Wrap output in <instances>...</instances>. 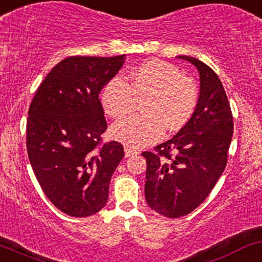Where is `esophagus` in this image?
Masks as SVG:
<instances>
[{
	"mask_svg": "<svg viewBox=\"0 0 262 262\" xmlns=\"http://www.w3.org/2000/svg\"><path fill=\"white\" fill-rule=\"evenodd\" d=\"M124 151H125V157H134V155L139 154V150H138V149L129 148V146H125Z\"/></svg>",
	"mask_w": 262,
	"mask_h": 262,
	"instance_id": "obj_1",
	"label": "esophagus"
}]
</instances>
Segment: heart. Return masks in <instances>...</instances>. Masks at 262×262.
<instances>
[{
	"instance_id": "b5f03b06",
	"label": "heart",
	"mask_w": 262,
	"mask_h": 262,
	"mask_svg": "<svg viewBox=\"0 0 262 262\" xmlns=\"http://www.w3.org/2000/svg\"><path fill=\"white\" fill-rule=\"evenodd\" d=\"M145 114L132 116L112 126V136L126 145L139 148L158 142L169 132L182 129L190 120L198 104V89L170 63L148 61L132 71L126 80L112 77L100 92V103L112 118H122L137 107Z\"/></svg>"
}]
</instances>
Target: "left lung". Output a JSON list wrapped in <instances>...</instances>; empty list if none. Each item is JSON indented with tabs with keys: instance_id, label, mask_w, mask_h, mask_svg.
<instances>
[{
	"instance_id": "obj_1",
	"label": "left lung",
	"mask_w": 262,
	"mask_h": 262,
	"mask_svg": "<svg viewBox=\"0 0 262 262\" xmlns=\"http://www.w3.org/2000/svg\"><path fill=\"white\" fill-rule=\"evenodd\" d=\"M200 79L196 108L188 123L168 142L144 151L145 200L166 217L184 216L206 199L225 170L234 123L219 77L209 66L189 56Z\"/></svg>"
}]
</instances>
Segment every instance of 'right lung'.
I'll return each instance as SVG.
<instances>
[{"label": "right lung", "instance_id": "1", "mask_svg": "<svg viewBox=\"0 0 262 262\" xmlns=\"http://www.w3.org/2000/svg\"><path fill=\"white\" fill-rule=\"evenodd\" d=\"M125 54L68 57L54 66L28 109L27 153L46 196L74 217L107 204L109 183L123 145L98 148L107 129L99 93L122 68Z\"/></svg>", "mask_w": 262, "mask_h": 262}]
</instances>
